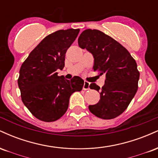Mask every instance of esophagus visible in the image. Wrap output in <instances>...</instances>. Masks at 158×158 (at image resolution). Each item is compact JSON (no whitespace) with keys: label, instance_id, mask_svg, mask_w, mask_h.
<instances>
[{"label":"esophagus","instance_id":"obj_1","mask_svg":"<svg viewBox=\"0 0 158 158\" xmlns=\"http://www.w3.org/2000/svg\"><path fill=\"white\" fill-rule=\"evenodd\" d=\"M89 86H90V83L88 82V81H85L84 85H83V90H89L90 89Z\"/></svg>","mask_w":158,"mask_h":158}]
</instances>
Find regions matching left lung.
<instances>
[{
    "mask_svg": "<svg viewBox=\"0 0 158 158\" xmlns=\"http://www.w3.org/2000/svg\"><path fill=\"white\" fill-rule=\"evenodd\" d=\"M78 44L93 55L94 71L106 75L102 88L95 83L90 85V89L100 91L99 102L89 106L90 111L104 119L118 117L137 93L139 78L137 63L123 45L98 30H84Z\"/></svg>",
    "mask_w": 158,
    "mask_h": 158,
    "instance_id": "obj_1",
    "label": "left lung"
}]
</instances>
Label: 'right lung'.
I'll list each match as a JSON object with an SVG mask.
<instances>
[{"label":"right lung","mask_w":158,"mask_h":158,"mask_svg":"<svg viewBox=\"0 0 158 158\" xmlns=\"http://www.w3.org/2000/svg\"><path fill=\"white\" fill-rule=\"evenodd\" d=\"M79 29L60 30L44 38L23 61L18 79L24 106L36 118L53 122L67 111L71 94L81 91L84 80L58 76L64 67L65 53L77 39Z\"/></svg>","instance_id":"add662e5"}]
</instances>
